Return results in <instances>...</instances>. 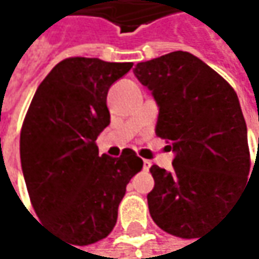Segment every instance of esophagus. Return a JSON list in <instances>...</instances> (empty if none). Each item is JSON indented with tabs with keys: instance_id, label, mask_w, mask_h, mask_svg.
I'll use <instances>...</instances> for the list:
<instances>
[{
	"instance_id": "1",
	"label": "esophagus",
	"mask_w": 259,
	"mask_h": 259,
	"mask_svg": "<svg viewBox=\"0 0 259 259\" xmlns=\"http://www.w3.org/2000/svg\"><path fill=\"white\" fill-rule=\"evenodd\" d=\"M150 165H152V161H149V159H144V161H143V167H144V170H149V169H150Z\"/></svg>"
}]
</instances>
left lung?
Masks as SVG:
<instances>
[{
	"instance_id": "1",
	"label": "left lung",
	"mask_w": 259,
	"mask_h": 259,
	"mask_svg": "<svg viewBox=\"0 0 259 259\" xmlns=\"http://www.w3.org/2000/svg\"><path fill=\"white\" fill-rule=\"evenodd\" d=\"M134 73L159 107L156 135L175 152L170 172L150 167V217L164 232L196 238L221 220L247 183L250 153L241 106L232 85L189 52L138 63Z\"/></svg>"
}]
</instances>
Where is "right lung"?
<instances>
[{
	"instance_id": "right-lung-1",
	"label": "right lung",
	"mask_w": 259,
	"mask_h": 259,
	"mask_svg": "<svg viewBox=\"0 0 259 259\" xmlns=\"http://www.w3.org/2000/svg\"><path fill=\"white\" fill-rule=\"evenodd\" d=\"M134 63L67 58L38 85L20 138L24 181L39 220L89 246L115 227L125 186L143 169L132 149L119 158L98 153L110 124L107 92Z\"/></svg>"
}]
</instances>
